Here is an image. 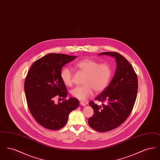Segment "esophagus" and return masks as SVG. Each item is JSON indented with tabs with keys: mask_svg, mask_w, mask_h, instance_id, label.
I'll list each match as a JSON object with an SVG mask.
<instances>
[{
	"mask_svg": "<svg viewBox=\"0 0 160 160\" xmlns=\"http://www.w3.org/2000/svg\"><path fill=\"white\" fill-rule=\"evenodd\" d=\"M80 105L82 106H85L86 105V104L84 102H83V101H80Z\"/></svg>",
	"mask_w": 160,
	"mask_h": 160,
	"instance_id": "34e87169",
	"label": "esophagus"
}]
</instances>
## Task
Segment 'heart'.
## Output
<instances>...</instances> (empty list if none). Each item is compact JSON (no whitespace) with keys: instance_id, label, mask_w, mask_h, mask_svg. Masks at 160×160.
Returning a JSON list of instances; mask_svg holds the SVG:
<instances>
[{"instance_id":"heart-1","label":"heart","mask_w":160,"mask_h":160,"mask_svg":"<svg viewBox=\"0 0 160 160\" xmlns=\"http://www.w3.org/2000/svg\"><path fill=\"white\" fill-rule=\"evenodd\" d=\"M75 67L86 73L83 86H77L71 91L74 98L84 100L91 95L93 91L100 92L104 90L110 82L112 69L107 63H99L98 61L86 58L77 61ZM61 78L66 86L72 84V72L68 67L62 69Z\"/></svg>"}]
</instances>
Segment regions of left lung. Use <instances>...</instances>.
I'll list each match as a JSON object with an SVG mask.
<instances>
[{
	"mask_svg": "<svg viewBox=\"0 0 160 160\" xmlns=\"http://www.w3.org/2000/svg\"><path fill=\"white\" fill-rule=\"evenodd\" d=\"M100 55L114 58L116 69L109 85L95 98L102 105L92 101L89 103L94 113L88 123L97 131L107 132L120 126L131 113L137 97L138 80L132 65L121 54L102 52Z\"/></svg>",
	"mask_w": 160,
	"mask_h": 160,
	"instance_id": "1",
	"label": "left lung"
}]
</instances>
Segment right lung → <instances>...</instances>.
Listing matches in <instances>:
<instances>
[{"label": "right lung", "instance_id": "obj_1", "mask_svg": "<svg viewBox=\"0 0 160 160\" xmlns=\"http://www.w3.org/2000/svg\"><path fill=\"white\" fill-rule=\"evenodd\" d=\"M77 56L65 54H48L31 66L24 82V92L31 114L39 124L47 129L63 127L69 114L79 106V101L70 97L58 104L55 97H67L66 85L61 78L62 67Z\"/></svg>", "mask_w": 160, "mask_h": 160}]
</instances>
